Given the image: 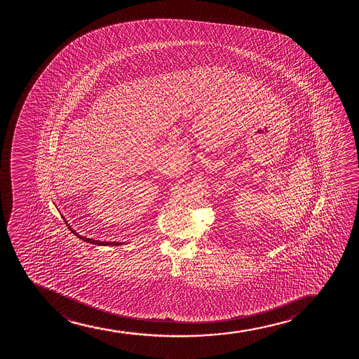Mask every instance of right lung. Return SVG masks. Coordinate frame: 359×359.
<instances>
[{
    "label": "right lung",
    "mask_w": 359,
    "mask_h": 359,
    "mask_svg": "<svg viewBox=\"0 0 359 359\" xmlns=\"http://www.w3.org/2000/svg\"><path fill=\"white\" fill-rule=\"evenodd\" d=\"M67 226H68V229H69L74 235L78 236L79 238L83 239V241H85L87 243L95 244V245H120L121 244L118 243V242H112V243H110V242H99V241H95V239L86 238V237H83V236H79L78 233L69 226V224H68Z\"/></svg>",
    "instance_id": "add662e5"
}]
</instances>
